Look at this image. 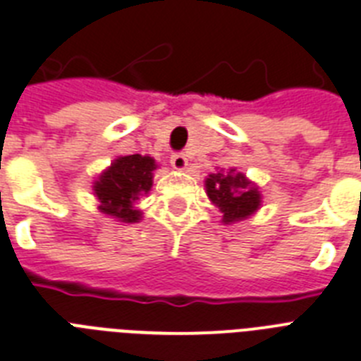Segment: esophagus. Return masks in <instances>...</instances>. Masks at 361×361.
I'll use <instances>...</instances> for the list:
<instances>
[{
	"label": "esophagus",
	"mask_w": 361,
	"mask_h": 361,
	"mask_svg": "<svg viewBox=\"0 0 361 361\" xmlns=\"http://www.w3.org/2000/svg\"><path fill=\"white\" fill-rule=\"evenodd\" d=\"M171 168L177 169V171H184V169L188 168V159H186V154H183V153H175L173 157H171Z\"/></svg>",
	"instance_id": "esophagus-1"
}]
</instances>
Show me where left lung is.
Returning <instances> with one entry per match:
<instances>
[{
  "mask_svg": "<svg viewBox=\"0 0 361 361\" xmlns=\"http://www.w3.org/2000/svg\"><path fill=\"white\" fill-rule=\"evenodd\" d=\"M208 199L223 214L221 223L231 225L247 219L262 207V193L252 180L236 169H219L204 178Z\"/></svg>",
  "mask_w": 361,
  "mask_h": 361,
  "instance_id": "obj_1",
  "label": "left lung"
}]
</instances>
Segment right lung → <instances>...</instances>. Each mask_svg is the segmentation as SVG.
<instances>
[{
    "instance_id": "obj_1",
    "label": "right lung",
    "mask_w": 361,
    "mask_h": 361,
    "mask_svg": "<svg viewBox=\"0 0 361 361\" xmlns=\"http://www.w3.org/2000/svg\"><path fill=\"white\" fill-rule=\"evenodd\" d=\"M159 168L153 157L129 154L118 157L94 180V195L99 210L120 223H138L142 212L134 207L140 197L151 192L153 171Z\"/></svg>"
}]
</instances>
